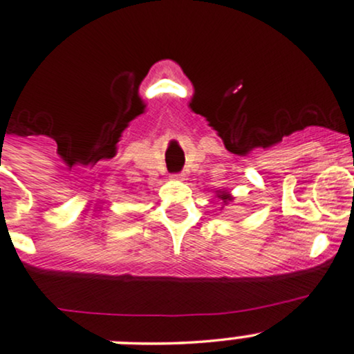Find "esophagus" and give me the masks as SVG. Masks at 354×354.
<instances>
[{
	"label": "esophagus",
	"mask_w": 354,
	"mask_h": 354,
	"mask_svg": "<svg viewBox=\"0 0 354 354\" xmlns=\"http://www.w3.org/2000/svg\"><path fill=\"white\" fill-rule=\"evenodd\" d=\"M171 180L173 181H183V180H185V174H173Z\"/></svg>",
	"instance_id": "34e87169"
}]
</instances>
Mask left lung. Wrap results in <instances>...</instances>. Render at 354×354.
<instances>
[{"label":"left lung","instance_id":"left-lung-1","mask_svg":"<svg viewBox=\"0 0 354 354\" xmlns=\"http://www.w3.org/2000/svg\"><path fill=\"white\" fill-rule=\"evenodd\" d=\"M216 198L219 199L221 204H223V207H224V206H227V204L232 201L234 196H232L231 193H229V191H221V189H218V191H216Z\"/></svg>","mask_w":354,"mask_h":354}]
</instances>
